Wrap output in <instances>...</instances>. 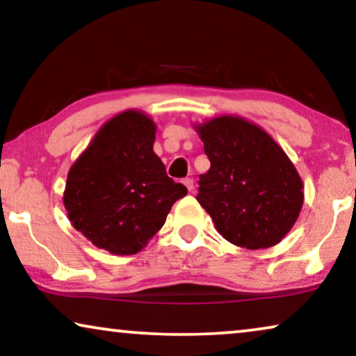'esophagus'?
Returning a JSON list of instances; mask_svg holds the SVG:
<instances>
[{"label": "esophagus", "mask_w": 356, "mask_h": 356, "mask_svg": "<svg viewBox=\"0 0 356 356\" xmlns=\"http://www.w3.org/2000/svg\"><path fill=\"white\" fill-rule=\"evenodd\" d=\"M183 184L188 188V191H193V189H194L193 178H184V179H183Z\"/></svg>", "instance_id": "obj_1"}]
</instances>
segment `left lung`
<instances>
[{"label": "left lung", "mask_w": 356, "mask_h": 356, "mask_svg": "<svg viewBox=\"0 0 356 356\" xmlns=\"http://www.w3.org/2000/svg\"><path fill=\"white\" fill-rule=\"evenodd\" d=\"M211 168L199 177L197 202L217 232L246 250L275 246L303 207V181L284 149L259 126L222 115L194 124Z\"/></svg>", "instance_id": "1"}]
</instances>
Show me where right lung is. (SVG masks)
Returning a JSON list of instances; mask_svg holds the SVG:
<instances>
[{
	"label": "right lung",
	"instance_id": "obj_1",
	"mask_svg": "<svg viewBox=\"0 0 356 356\" xmlns=\"http://www.w3.org/2000/svg\"><path fill=\"white\" fill-rule=\"evenodd\" d=\"M157 126L126 110L97 131L67 173L63 202L72 227L100 250L136 254L163 227L188 189L154 152Z\"/></svg>",
	"mask_w": 356,
	"mask_h": 356
}]
</instances>
